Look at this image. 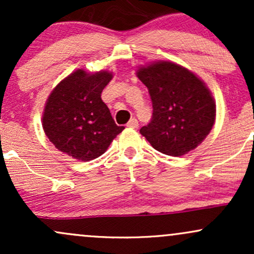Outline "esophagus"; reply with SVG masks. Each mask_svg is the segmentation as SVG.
I'll list each match as a JSON object with an SVG mask.
<instances>
[{"instance_id": "esophagus-1", "label": "esophagus", "mask_w": 254, "mask_h": 254, "mask_svg": "<svg viewBox=\"0 0 254 254\" xmlns=\"http://www.w3.org/2000/svg\"><path fill=\"white\" fill-rule=\"evenodd\" d=\"M127 127H132V129H137V127H138V122H137V119H136V118L130 119L129 123L127 124Z\"/></svg>"}]
</instances>
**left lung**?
<instances>
[{
    "label": "left lung",
    "mask_w": 254,
    "mask_h": 254,
    "mask_svg": "<svg viewBox=\"0 0 254 254\" xmlns=\"http://www.w3.org/2000/svg\"><path fill=\"white\" fill-rule=\"evenodd\" d=\"M153 101V119L139 132L154 149L183 156L196 149L216 119L211 90L190 69L172 61H154L137 68Z\"/></svg>",
    "instance_id": "left-lung-1"
}]
</instances>
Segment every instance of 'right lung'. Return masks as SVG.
Segmentation results:
<instances>
[{
	"instance_id": "right-lung-1",
	"label": "right lung",
	"mask_w": 254,
	"mask_h": 254,
	"mask_svg": "<svg viewBox=\"0 0 254 254\" xmlns=\"http://www.w3.org/2000/svg\"><path fill=\"white\" fill-rule=\"evenodd\" d=\"M113 72L74 70L57 83L42 116L45 135L58 150L78 161L94 160L109 149L124 130L113 121L101 92Z\"/></svg>"
}]
</instances>
